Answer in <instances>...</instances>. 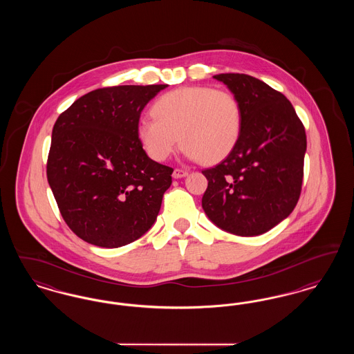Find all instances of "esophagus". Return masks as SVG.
<instances>
[{
	"instance_id": "obj_1",
	"label": "esophagus",
	"mask_w": 354,
	"mask_h": 354,
	"mask_svg": "<svg viewBox=\"0 0 354 354\" xmlns=\"http://www.w3.org/2000/svg\"><path fill=\"white\" fill-rule=\"evenodd\" d=\"M188 175V171H185V169H174V172H172V176L175 178V179H180V178H185Z\"/></svg>"
}]
</instances>
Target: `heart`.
I'll return each mask as SVG.
<instances>
[{"label": "heart", "mask_w": 354, "mask_h": 354, "mask_svg": "<svg viewBox=\"0 0 354 354\" xmlns=\"http://www.w3.org/2000/svg\"><path fill=\"white\" fill-rule=\"evenodd\" d=\"M152 117L138 122V138L153 160L163 162L179 139L188 159L215 163L235 149L241 131V107L224 88L185 86L153 102Z\"/></svg>", "instance_id": "b5f03b06"}]
</instances>
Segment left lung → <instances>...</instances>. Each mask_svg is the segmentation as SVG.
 <instances>
[{
  "label": "left lung",
  "mask_w": 354,
  "mask_h": 354,
  "mask_svg": "<svg viewBox=\"0 0 354 354\" xmlns=\"http://www.w3.org/2000/svg\"><path fill=\"white\" fill-rule=\"evenodd\" d=\"M241 107L235 149L212 169L202 207L214 224L237 236L266 234L299 202L306 135L286 95L247 74H218Z\"/></svg>",
  "instance_id": "8db88e82"
}]
</instances>
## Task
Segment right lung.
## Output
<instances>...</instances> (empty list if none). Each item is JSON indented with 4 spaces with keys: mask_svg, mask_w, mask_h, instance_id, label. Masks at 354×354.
<instances>
[{
    "mask_svg": "<svg viewBox=\"0 0 354 354\" xmlns=\"http://www.w3.org/2000/svg\"><path fill=\"white\" fill-rule=\"evenodd\" d=\"M166 87L97 88L55 120L48 182L68 228L93 245L130 244L156 220L174 169L147 156L136 129L145 106Z\"/></svg>",
    "mask_w": 354,
    "mask_h": 354,
    "instance_id": "right-lung-1",
    "label": "right lung"
}]
</instances>
